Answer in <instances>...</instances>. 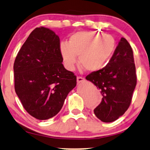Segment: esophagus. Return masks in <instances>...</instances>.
I'll return each instance as SVG.
<instances>
[{"label": "esophagus", "mask_w": 150, "mask_h": 150, "mask_svg": "<svg viewBox=\"0 0 150 150\" xmlns=\"http://www.w3.org/2000/svg\"><path fill=\"white\" fill-rule=\"evenodd\" d=\"M76 79H77V83H80L85 81L84 78H83V77H81V76H77Z\"/></svg>", "instance_id": "34e87169"}]
</instances>
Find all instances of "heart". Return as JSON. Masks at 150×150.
<instances>
[{
	"label": "heart",
	"instance_id": "heart-1",
	"mask_svg": "<svg viewBox=\"0 0 150 150\" xmlns=\"http://www.w3.org/2000/svg\"><path fill=\"white\" fill-rule=\"evenodd\" d=\"M115 40L111 35L93 31H80L61 42L60 54L64 65L72 71L79 56V64L86 71H99L108 63L115 49Z\"/></svg>",
	"mask_w": 150,
	"mask_h": 150
}]
</instances>
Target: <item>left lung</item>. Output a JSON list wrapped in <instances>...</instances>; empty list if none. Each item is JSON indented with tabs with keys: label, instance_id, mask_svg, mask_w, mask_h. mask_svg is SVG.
I'll return each instance as SVG.
<instances>
[{
	"label": "left lung",
	"instance_id": "8db88e82",
	"mask_svg": "<svg viewBox=\"0 0 150 150\" xmlns=\"http://www.w3.org/2000/svg\"><path fill=\"white\" fill-rule=\"evenodd\" d=\"M99 89L100 104L94 112L103 122L117 120L127 111L136 86V67L132 47L122 38L106 67L86 77Z\"/></svg>",
	"mask_w": 150,
	"mask_h": 150
}]
</instances>
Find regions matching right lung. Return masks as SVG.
I'll list each match as a JSON object with an SVG mask.
<instances>
[{
    "label": "right lung",
    "mask_w": 150,
    "mask_h": 150,
    "mask_svg": "<svg viewBox=\"0 0 150 150\" xmlns=\"http://www.w3.org/2000/svg\"><path fill=\"white\" fill-rule=\"evenodd\" d=\"M60 39L53 30L36 28L14 63V89L25 110L38 120L53 117L76 86V76L62 64Z\"/></svg>",
    "instance_id": "obj_1"
}]
</instances>
